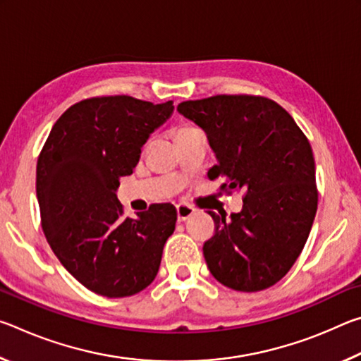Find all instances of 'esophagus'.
Returning <instances> with one entry per match:
<instances>
[{
  "mask_svg": "<svg viewBox=\"0 0 361 361\" xmlns=\"http://www.w3.org/2000/svg\"><path fill=\"white\" fill-rule=\"evenodd\" d=\"M195 210L191 205L186 204H178L176 205V216H178V221H186V219L192 215Z\"/></svg>",
  "mask_w": 361,
  "mask_h": 361,
  "instance_id": "1",
  "label": "esophagus"
}]
</instances>
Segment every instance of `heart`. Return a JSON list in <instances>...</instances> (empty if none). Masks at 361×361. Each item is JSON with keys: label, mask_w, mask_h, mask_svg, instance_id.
<instances>
[{"label": "heart", "mask_w": 361, "mask_h": 361, "mask_svg": "<svg viewBox=\"0 0 361 361\" xmlns=\"http://www.w3.org/2000/svg\"><path fill=\"white\" fill-rule=\"evenodd\" d=\"M194 126H191V124H181V126H178V127H175V130H173V135H175V138L180 135V133H183V132H188V130H191Z\"/></svg>", "instance_id": "b5f03b06"}]
</instances>
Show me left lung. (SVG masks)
Listing matches in <instances>:
<instances>
[{
    "label": "left lung",
    "mask_w": 361,
    "mask_h": 361,
    "mask_svg": "<svg viewBox=\"0 0 361 361\" xmlns=\"http://www.w3.org/2000/svg\"><path fill=\"white\" fill-rule=\"evenodd\" d=\"M176 109L215 151L209 178H224L226 192L245 189L242 210L231 219L209 212L215 234L204 256L212 276L237 291L276 285L301 255L319 204L307 137L288 111L259 95H215Z\"/></svg>",
    "instance_id": "1"
}]
</instances>
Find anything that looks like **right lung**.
<instances>
[{
  "label": "right lung",
  "instance_id": "1",
  "mask_svg": "<svg viewBox=\"0 0 361 361\" xmlns=\"http://www.w3.org/2000/svg\"><path fill=\"white\" fill-rule=\"evenodd\" d=\"M173 108L172 100L92 97L66 109L42 146L36 166L42 231L66 271L97 295L132 296L157 276L175 207L152 204L126 218L116 189Z\"/></svg>",
  "mask_w": 361,
  "mask_h": 361
}]
</instances>
